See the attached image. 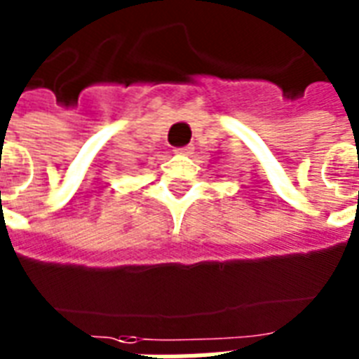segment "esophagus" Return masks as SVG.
Returning <instances> with one entry per match:
<instances>
[{
    "label": "esophagus",
    "instance_id": "obj_1",
    "mask_svg": "<svg viewBox=\"0 0 359 359\" xmlns=\"http://www.w3.org/2000/svg\"><path fill=\"white\" fill-rule=\"evenodd\" d=\"M191 151H194V147H191V145H186V147H180V149H175V152H177V154H191Z\"/></svg>",
    "mask_w": 359,
    "mask_h": 359
}]
</instances>
